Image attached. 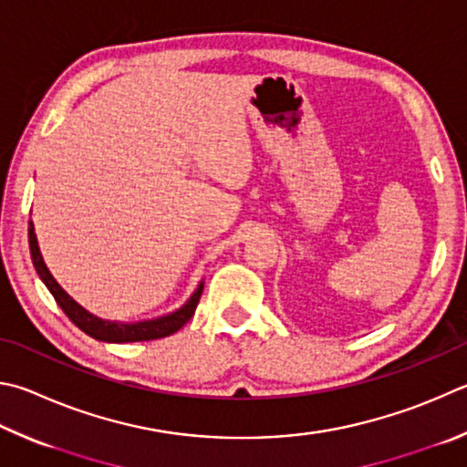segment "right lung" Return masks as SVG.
<instances>
[{"instance_id": "right-lung-1", "label": "right lung", "mask_w": 467, "mask_h": 467, "mask_svg": "<svg viewBox=\"0 0 467 467\" xmlns=\"http://www.w3.org/2000/svg\"><path fill=\"white\" fill-rule=\"evenodd\" d=\"M28 243H30V255L32 263L36 267L38 277L45 282L48 292L55 296L58 306L63 308L67 317L73 320L75 327H79L83 333L98 338V341L104 343H137V341H152V338H163L180 330L185 322H188L196 306L200 302L202 290H204V282H200L196 290L190 296V300L169 315L157 317V318H147V320H137V322H118V320H106L96 315H91L81 304L75 302L69 294H67L61 285H58L57 279L50 274L45 259H42V253L36 241V233H34V224L30 220L28 224Z\"/></svg>"}]
</instances>
